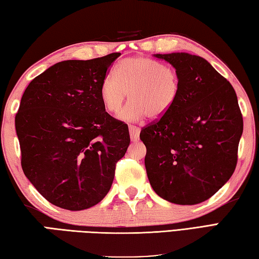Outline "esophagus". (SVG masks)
I'll return each mask as SVG.
<instances>
[{
	"mask_svg": "<svg viewBox=\"0 0 259 259\" xmlns=\"http://www.w3.org/2000/svg\"><path fill=\"white\" fill-rule=\"evenodd\" d=\"M129 133H130V138L133 142H137L139 139V134L140 129L136 125H129Z\"/></svg>",
	"mask_w": 259,
	"mask_h": 259,
	"instance_id": "1",
	"label": "esophagus"
}]
</instances>
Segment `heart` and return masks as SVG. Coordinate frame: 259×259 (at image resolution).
<instances>
[{
  "label": "heart",
  "instance_id": "1",
  "mask_svg": "<svg viewBox=\"0 0 259 259\" xmlns=\"http://www.w3.org/2000/svg\"><path fill=\"white\" fill-rule=\"evenodd\" d=\"M179 92L180 78L177 70L144 56L121 61L115 74H106L100 84L101 101L110 113H119L128 96L130 102L120 117L129 122L139 121L146 115L150 120L161 119L175 106Z\"/></svg>",
  "mask_w": 259,
  "mask_h": 259
}]
</instances>
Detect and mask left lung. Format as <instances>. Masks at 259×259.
<instances>
[{
	"instance_id": "1",
	"label": "left lung",
	"mask_w": 259,
	"mask_h": 259,
	"mask_svg": "<svg viewBox=\"0 0 259 259\" xmlns=\"http://www.w3.org/2000/svg\"><path fill=\"white\" fill-rule=\"evenodd\" d=\"M177 70L180 92L166 115L143 128L150 186L170 203L196 205L222 188L237 166L243 121L232 84L205 59L154 54Z\"/></svg>"
}]
</instances>
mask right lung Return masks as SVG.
I'll use <instances>...</instances> for the list:
<instances>
[{
	"mask_svg": "<svg viewBox=\"0 0 259 259\" xmlns=\"http://www.w3.org/2000/svg\"><path fill=\"white\" fill-rule=\"evenodd\" d=\"M120 55L56 63L21 97L16 131L22 170L58 207L82 210L100 203L130 144L128 125L105 112L100 96L102 79Z\"/></svg>",
	"mask_w": 259,
	"mask_h": 259,
	"instance_id": "right-lung-1",
	"label": "right lung"
}]
</instances>
